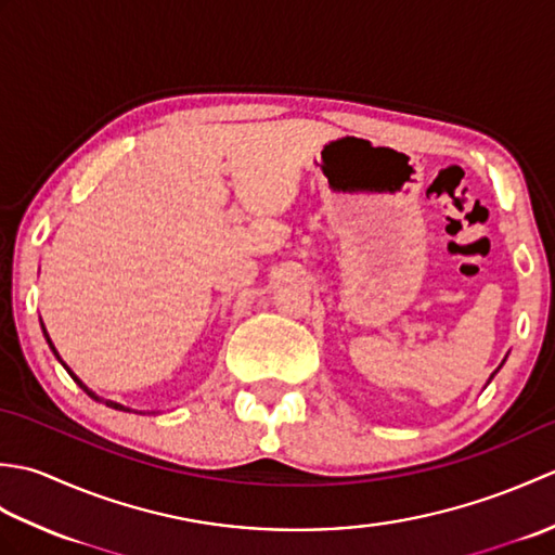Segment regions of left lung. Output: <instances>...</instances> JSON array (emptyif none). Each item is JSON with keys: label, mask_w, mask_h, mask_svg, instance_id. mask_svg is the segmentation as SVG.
<instances>
[{"label": "left lung", "mask_w": 555, "mask_h": 555, "mask_svg": "<svg viewBox=\"0 0 555 555\" xmlns=\"http://www.w3.org/2000/svg\"><path fill=\"white\" fill-rule=\"evenodd\" d=\"M503 362H505V360H503ZM503 362H501V364H499V370H501V367H503ZM499 370H496V372H499ZM496 372H493V374H491V376H489V382H491V379H493V376H496Z\"/></svg>", "instance_id": "8db88e82"}]
</instances>
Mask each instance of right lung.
<instances>
[{"mask_svg": "<svg viewBox=\"0 0 555 555\" xmlns=\"http://www.w3.org/2000/svg\"><path fill=\"white\" fill-rule=\"evenodd\" d=\"M42 334H44V338H47V344H50V350L54 352V358L59 360V362H62L64 364V370L70 374V379H74L80 388H82V391H86L92 400H100V403H104V405H107V408H114V410H124V412H138V410H133V408H126V405H121V403H116V400H107V398H100L95 391H92V388H88L86 384H82L80 379H78V376L74 374V372H70V367H68V364L62 360V356H59V352H56V348H54V344H52V338H50V334H47V328H44V324H42Z\"/></svg>", "mask_w": 555, "mask_h": 555, "instance_id": "right-lung-1", "label": "right lung"}]
</instances>
